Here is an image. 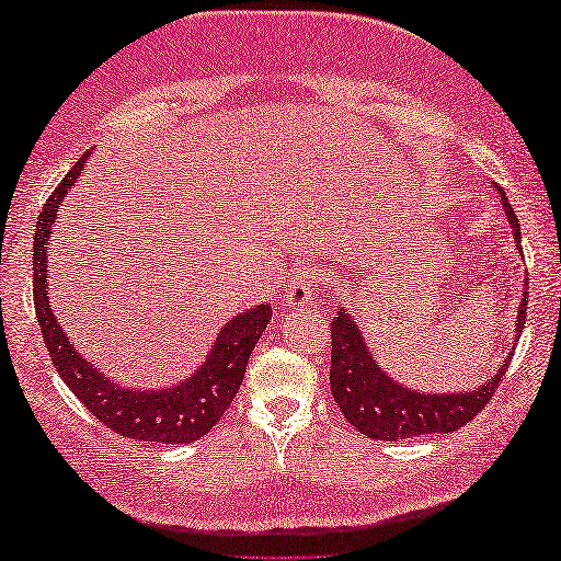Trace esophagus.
<instances>
[{
    "instance_id": "obj_1",
    "label": "esophagus",
    "mask_w": 561,
    "mask_h": 561,
    "mask_svg": "<svg viewBox=\"0 0 561 561\" xmlns=\"http://www.w3.org/2000/svg\"><path fill=\"white\" fill-rule=\"evenodd\" d=\"M324 291V274L319 270H299L291 274L289 291H287V307H305L307 301L317 299Z\"/></svg>"
}]
</instances>
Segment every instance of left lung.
Wrapping results in <instances>:
<instances>
[{
    "label": "left lung",
    "mask_w": 561,
    "mask_h": 561,
    "mask_svg": "<svg viewBox=\"0 0 561 561\" xmlns=\"http://www.w3.org/2000/svg\"><path fill=\"white\" fill-rule=\"evenodd\" d=\"M502 204L504 215L510 219L514 242H522L519 221L514 209L506 202L504 192ZM524 319H527V291L522 295L517 309V332L522 334ZM510 362V359H506ZM504 367L472 392L457 394H426L414 392L399 385L385 369L379 367L375 354L364 344L359 327L354 324L350 312L340 309L332 322V367H329V385L336 407L342 409L346 422L357 426L362 434L371 439L397 442L416 434L455 432L482 412L489 399L500 389Z\"/></svg>",
    "instance_id": "obj_1"
}]
</instances>
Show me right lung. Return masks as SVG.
I'll use <instances>...</instances> for the list:
<instances>
[{"label": "right lung", "mask_w": 561, "mask_h": 561, "mask_svg": "<svg viewBox=\"0 0 561 561\" xmlns=\"http://www.w3.org/2000/svg\"><path fill=\"white\" fill-rule=\"evenodd\" d=\"M82 169L84 157L69 169V174L51 192L39 215L37 234H34V309H37L51 364L79 402L122 437L162 444H186L199 439L234 402L239 385L244 379L249 354H252L254 344L260 342L264 327L272 319V307L256 305L254 309H247V312L229 319L217 334L207 362L180 385L159 389V392L154 389H139L137 392V389L114 385L67 340L47 297V244L51 242V225L57 219L61 199L72 190Z\"/></svg>", "instance_id": "obj_1"}]
</instances>
